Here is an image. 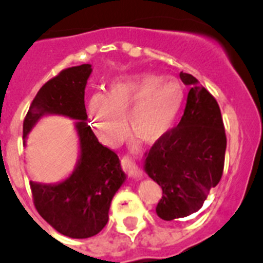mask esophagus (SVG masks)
Masks as SVG:
<instances>
[{
  "instance_id": "obj_1",
  "label": "esophagus",
  "mask_w": 263,
  "mask_h": 263,
  "mask_svg": "<svg viewBox=\"0 0 263 263\" xmlns=\"http://www.w3.org/2000/svg\"><path fill=\"white\" fill-rule=\"evenodd\" d=\"M122 166H123L124 170H126L132 178L136 179V180H141V179L144 178L143 171L140 170V167H137L136 163H135L129 157H123V158H122Z\"/></svg>"
}]
</instances>
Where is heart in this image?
I'll return each mask as SVG.
<instances>
[{
  "instance_id": "obj_1",
  "label": "heart",
  "mask_w": 263,
  "mask_h": 263,
  "mask_svg": "<svg viewBox=\"0 0 263 263\" xmlns=\"http://www.w3.org/2000/svg\"><path fill=\"white\" fill-rule=\"evenodd\" d=\"M185 101V89L175 78L139 73L114 80L106 95L95 93L88 102L92 127L102 143L117 146L129 129L154 144L173 132Z\"/></svg>"
}]
</instances>
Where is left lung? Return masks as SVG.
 Instances as JSON below:
<instances>
[{
    "mask_svg": "<svg viewBox=\"0 0 263 263\" xmlns=\"http://www.w3.org/2000/svg\"><path fill=\"white\" fill-rule=\"evenodd\" d=\"M180 79L191 85L181 120L144 161V171L163 192L156 208L163 220L188 217L202 208L222 178L227 146L215 98L191 73L180 72Z\"/></svg>",
    "mask_w": 263,
    "mask_h": 263,
    "instance_id": "1",
    "label": "left lung"
}]
</instances>
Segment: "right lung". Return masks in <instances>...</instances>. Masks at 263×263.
<instances>
[{"label": "right lung", "instance_id": "obj_1", "mask_svg": "<svg viewBox=\"0 0 263 263\" xmlns=\"http://www.w3.org/2000/svg\"><path fill=\"white\" fill-rule=\"evenodd\" d=\"M92 73L89 63L63 70L41 87L23 123V145L31 129L45 115L75 120L79 158L72 173L53 184L31 180L39 214L60 234L71 239L95 236L106 226L112 197L127 176L117 154L98 143L87 123L84 92Z\"/></svg>", "mask_w": 263, "mask_h": 263}]
</instances>
